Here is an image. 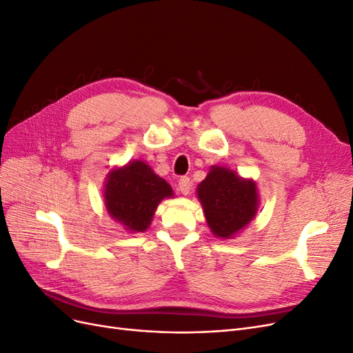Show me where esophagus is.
I'll return each mask as SVG.
<instances>
[{"mask_svg":"<svg viewBox=\"0 0 353 353\" xmlns=\"http://www.w3.org/2000/svg\"><path fill=\"white\" fill-rule=\"evenodd\" d=\"M177 186H179V190H180L181 193H183V194H189V192H190V179L186 177V176L180 177Z\"/></svg>","mask_w":353,"mask_h":353,"instance_id":"esophagus-1","label":"esophagus"}]
</instances>
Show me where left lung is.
I'll return each mask as SVG.
<instances>
[{
	"instance_id": "1",
	"label": "left lung",
	"mask_w": 353,
	"mask_h": 353,
	"mask_svg": "<svg viewBox=\"0 0 353 353\" xmlns=\"http://www.w3.org/2000/svg\"><path fill=\"white\" fill-rule=\"evenodd\" d=\"M206 223L216 237L230 239L250 223L257 212V190L225 167H212L198 186Z\"/></svg>"
}]
</instances>
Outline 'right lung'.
Returning a JSON list of instances; mask_svg holds the SVG:
<instances>
[{"mask_svg": "<svg viewBox=\"0 0 353 353\" xmlns=\"http://www.w3.org/2000/svg\"><path fill=\"white\" fill-rule=\"evenodd\" d=\"M173 194L164 179L143 161H132L108 176L104 201L108 212L129 231H145L157 206Z\"/></svg>", "mask_w": 353, "mask_h": 353, "instance_id": "add662e5", "label": "right lung"}]
</instances>
